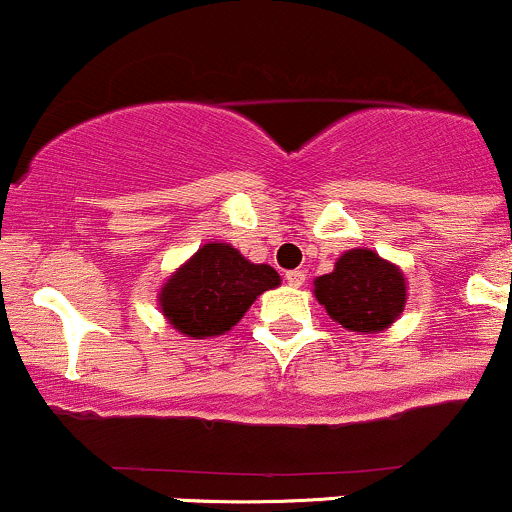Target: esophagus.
Listing matches in <instances>:
<instances>
[{
	"label": "esophagus",
	"mask_w": 512,
	"mask_h": 512,
	"mask_svg": "<svg viewBox=\"0 0 512 512\" xmlns=\"http://www.w3.org/2000/svg\"><path fill=\"white\" fill-rule=\"evenodd\" d=\"M286 281H288V286H293V288L303 286V283H305V271H288L286 273Z\"/></svg>",
	"instance_id": "obj_1"
}]
</instances>
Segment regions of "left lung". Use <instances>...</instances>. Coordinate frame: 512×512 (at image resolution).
Segmentation results:
<instances>
[{"label":"left lung","mask_w":512,"mask_h":512,"mask_svg":"<svg viewBox=\"0 0 512 512\" xmlns=\"http://www.w3.org/2000/svg\"><path fill=\"white\" fill-rule=\"evenodd\" d=\"M315 298L342 328L377 333L402 313L407 288L397 266L374 251L352 249L340 256L333 273L315 281Z\"/></svg>","instance_id":"obj_1"}]
</instances>
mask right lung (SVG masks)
<instances>
[{
	"mask_svg": "<svg viewBox=\"0 0 512 512\" xmlns=\"http://www.w3.org/2000/svg\"><path fill=\"white\" fill-rule=\"evenodd\" d=\"M278 283L266 263L246 261L229 244H207L167 281L160 305L179 333L204 340L234 328L256 295Z\"/></svg>",
	"mask_w": 512,
	"mask_h": 512,
	"instance_id": "1",
	"label": "right lung"
}]
</instances>
